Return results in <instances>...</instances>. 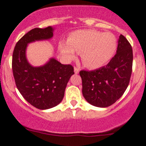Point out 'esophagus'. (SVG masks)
<instances>
[{
	"label": "esophagus",
	"mask_w": 146,
	"mask_h": 146,
	"mask_svg": "<svg viewBox=\"0 0 146 146\" xmlns=\"http://www.w3.org/2000/svg\"><path fill=\"white\" fill-rule=\"evenodd\" d=\"M74 73H75V74H78L79 72H80V68L74 67Z\"/></svg>",
	"instance_id": "1"
}]
</instances>
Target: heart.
<instances>
[{"mask_svg":"<svg viewBox=\"0 0 146 146\" xmlns=\"http://www.w3.org/2000/svg\"><path fill=\"white\" fill-rule=\"evenodd\" d=\"M117 45L116 37L112 33L82 29L72 33L67 41H60L58 48L62 57L67 62L75 58L76 51L81 52V59L84 66L98 69L112 59Z\"/></svg>","mask_w":146,"mask_h":146,"instance_id":"obj_1","label":"heart"}]
</instances>
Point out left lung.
<instances>
[{
    "mask_svg": "<svg viewBox=\"0 0 146 146\" xmlns=\"http://www.w3.org/2000/svg\"><path fill=\"white\" fill-rule=\"evenodd\" d=\"M133 59L131 45L120 35L116 54L106 66L80 72L84 99L98 108L109 107L120 99L130 82Z\"/></svg>",
    "mask_w": 146,
    "mask_h": 146,
    "instance_id": "1",
    "label": "left lung"
}]
</instances>
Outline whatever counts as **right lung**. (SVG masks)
Segmentation results:
<instances>
[{
    "mask_svg": "<svg viewBox=\"0 0 146 146\" xmlns=\"http://www.w3.org/2000/svg\"><path fill=\"white\" fill-rule=\"evenodd\" d=\"M54 29H35L25 34L16 44L12 69L18 90L28 102L40 110L52 108L63 100L66 84L74 74L70 64H62L51 58L43 66H33L26 58L28 44L53 37Z\"/></svg>",
    "mask_w": 146,
    "mask_h": 146,
    "instance_id": "obj_1",
    "label": "right lung"
}]
</instances>
